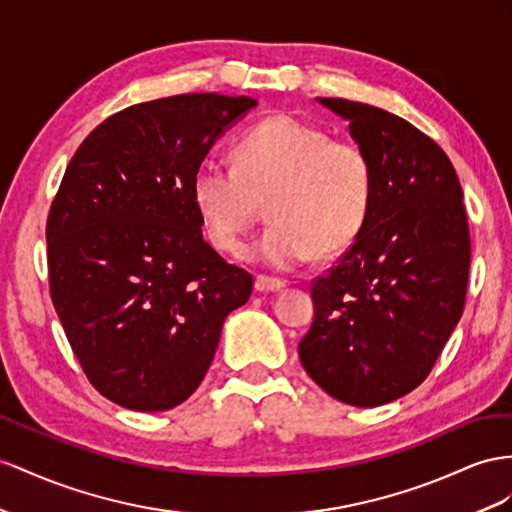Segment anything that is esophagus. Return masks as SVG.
I'll return each mask as SVG.
<instances>
[{
    "label": "esophagus",
    "mask_w": 512,
    "mask_h": 512,
    "mask_svg": "<svg viewBox=\"0 0 512 512\" xmlns=\"http://www.w3.org/2000/svg\"><path fill=\"white\" fill-rule=\"evenodd\" d=\"M285 287V281L283 279H274V277H266V274H259V277L255 279V290L257 292H279Z\"/></svg>",
    "instance_id": "1"
}]
</instances>
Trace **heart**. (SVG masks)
<instances>
[{"label":"heart","mask_w":512,"mask_h":512,"mask_svg":"<svg viewBox=\"0 0 512 512\" xmlns=\"http://www.w3.org/2000/svg\"><path fill=\"white\" fill-rule=\"evenodd\" d=\"M374 199L368 151L348 138L274 114L235 144V164L205 157L192 177V201L209 240L240 251L268 203L272 225L246 257L277 270L333 257L359 238Z\"/></svg>","instance_id":"obj_1"}]
</instances>
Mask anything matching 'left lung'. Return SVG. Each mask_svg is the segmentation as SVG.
<instances>
[{"instance_id": "8db88e82", "label": "left lung", "mask_w": 512, "mask_h": 512, "mask_svg": "<svg viewBox=\"0 0 512 512\" xmlns=\"http://www.w3.org/2000/svg\"><path fill=\"white\" fill-rule=\"evenodd\" d=\"M348 121L374 166L368 222L311 287L300 363L329 396L381 406L424 383L463 316L469 227L450 157L409 121L348 99L318 97Z\"/></svg>"}]
</instances>
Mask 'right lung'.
I'll return each instance as SVG.
<instances>
[{
	"instance_id": "1",
	"label": "right lung",
	"mask_w": 512,
	"mask_h": 512,
	"mask_svg": "<svg viewBox=\"0 0 512 512\" xmlns=\"http://www.w3.org/2000/svg\"><path fill=\"white\" fill-rule=\"evenodd\" d=\"M251 97L175 95L112 114L75 151L47 218L49 290L93 387L168 411L201 385L253 277L203 238L192 177Z\"/></svg>"
}]
</instances>
